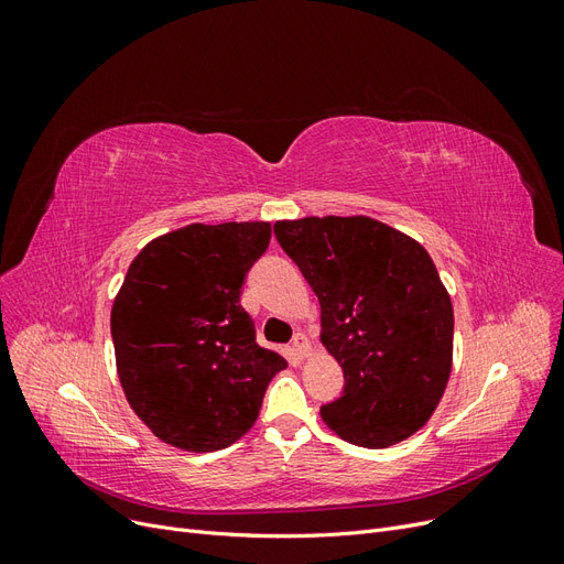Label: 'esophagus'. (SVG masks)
Wrapping results in <instances>:
<instances>
[{"mask_svg":"<svg viewBox=\"0 0 564 564\" xmlns=\"http://www.w3.org/2000/svg\"><path fill=\"white\" fill-rule=\"evenodd\" d=\"M292 348H294V352L299 355V357H305L311 352V340H308V336L305 334H294V338H292Z\"/></svg>","mask_w":564,"mask_h":564,"instance_id":"1","label":"esophagus"}]
</instances>
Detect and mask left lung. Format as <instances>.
<instances>
[{
    "instance_id": "obj_1",
    "label": "left lung",
    "mask_w": 564,
    "mask_h": 564,
    "mask_svg": "<svg viewBox=\"0 0 564 564\" xmlns=\"http://www.w3.org/2000/svg\"><path fill=\"white\" fill-rule=\"evenodd\" d=\"M322 308L344 390L319 414L357 447H390L431 419L452 371L454 311L419 242L367 216L278 220Z\"/></svg>"
}]
</instances>
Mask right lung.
<instances>
[{"instance_id":"1","label":"right lung","mask_w":564,"mask_h":564,"mask_svg":"<svg viewBox=\"0 0 564 564\" xmlns=\"http://www.w3.org/2000/svg\"><path fill=\"white\" fill-rule=\"evenodd\" d=\"M270 224L185 226L141 249L112 303L117 373L139 419L166 445L216 452L259 419L286 360L256 344L240 294Z\"/></svg>"}]
</instances>
